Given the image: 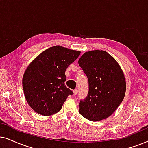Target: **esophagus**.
<instances>
[{
  "mask_svg": "<svg viewBox=\"0 0 148 148\" xmlns=\"http://www.w3.org/2000/svg\"><path fill=\"white\" fill-rule=\"evenodd\" d=\"M73 92H74V95H76L78 93V89L77 88H75L74 90H73Z\"/></svg>",
  "mask_w": 148,
  "mask_h": 148,
  "instance_id": "obj_1",
  "label": "esophagus"
}]
</instances>
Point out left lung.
Here are the masks:
<instances>
[{"mask_svg":"<svg viewBox=\"0 0 148 148\" xmlns=\"http://www.w3.org/2000/svg\"><path fill=\"white\" fill-rule=\"evenodd\" d=\"M78 64L87 76L89 86L86 97L80 101V114L90 121L107 119L125 97L123 70L115 59L104 51L84 53Z\"/></svg>","mask_w":148,"mask_h":148,"instance_id":"left-lung-1","label":"left lung"}]
</instances>
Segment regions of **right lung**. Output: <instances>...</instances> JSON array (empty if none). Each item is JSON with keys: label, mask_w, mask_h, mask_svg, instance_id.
<instances>
[{"label": "right lung", "mask_w": 148, "mask_h": 148, "mask_svg": "<svg viewBox=\"0 0 148 148\" xmlns=\"http://www.w3.org/2000/svg\"><path fill=\"white\" fill-rule=\"evenodd\" d=\"M80 54L62 46L51 47L27 66L22 79L23 92L36 113L46 116L58 113L69 95L73 94L65 85V72Z\"/></svg>", "instance_id": "obj_1"}]
</instances>
